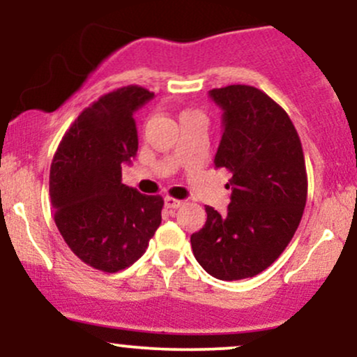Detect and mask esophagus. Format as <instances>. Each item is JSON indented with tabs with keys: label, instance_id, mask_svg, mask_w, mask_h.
Here are the masks:
<instances>
[{
	"label": "esophagus",
	"instance_id": "obj_1",
	"mask_svg": "<svg viewBox=\"0 0 357 357\" xmlns=\"http://www.w3.org/2000/svg\"><path fill=\"white\" fill-rule=\"evenodd\" d=\"M165 204H166V208H169V210H176V208L183 206V202L181 199H176V198H171V196H166Z\"/></svg>",
	"mask_w": 357,
	"mask_h": 357
}]
</instances>
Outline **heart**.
Returning <instances> with one entry per match:
<instances>
[{
	"label": "heart",
	"instance_id": "heart-1",
	"mask_svg": "<svg viewBox=\"0 0 357 357\" xmlns=\"http://www.w3.org/2000/svg\"><path fill=\"white\" fill-rule=\"evenodd\" d=\"M191 112V110H186V112H183V114H190Z\"/></svg>",
	"mask_w": 357,
	"mask_h": 357
}]
</instances>
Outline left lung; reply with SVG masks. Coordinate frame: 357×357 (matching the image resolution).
I'll return each instance as SVG.
<instances>
[{"mask_svg":"<svg viewBox=\"0 0 357 357\" xmlns=\"http://www.w3.org/2000/svg\"><path fill=\"white\" fill-rule=\"evenodd\" d=\"M223 110L215 167L231 174L228 213L206 206L191 235L196 260L220 280L255 277L280 257L302 220L307 173L298 134L275 100L252 85L210 90Z\"/></svg>","mask_w":357,"mask_h":357,"instance_id":"8db88e82","label":"left lung"}]
</instances>
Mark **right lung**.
Masks as SVG:
<instances>
[{
    "label": "right lung",
    "instance_id": "obj_1",
    "mask_svg": "<svg viewBox=\"0 0 357 357\" xmlns=\"http://www.w3.org/2000/svg\"><path fill=\"white\" fill-rule=\"evenodd\" d=\"M153 97L139 85L105 93L82 110L53 155L56 228L84 264L102 272L139 260L161 225L165 199L122 184V165L137 154L134 112Z\"/></svg>",
    "mask_w": 357,
    "mask_h": 357
}]
</instances>
